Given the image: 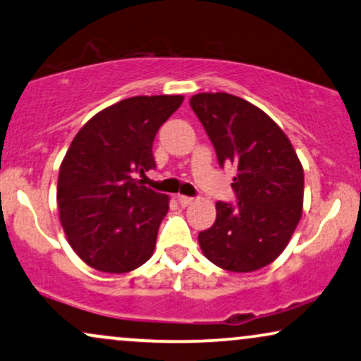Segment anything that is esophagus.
<instances>
[{"mask_svg": "<svg viewBox=\"0 0 361 361\" xmlns=\"http://www.w3.org/2000/svg\"><path fill=\"white\" fill-rule=\"evenodd\" d=\"M193 200H195V198L186 197V195H180V197H178V202H180L181 207H188L190 203H193Z\"/></svg>", "mask_w": 361, "mask_h": 361, "instance_id": "1", "label": "esophagus"}]
</instances>
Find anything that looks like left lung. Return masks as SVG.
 <instances>
[{
  "label": "left lung",
  "instance_id": "8db88e82",
  "mask_svg": "<svg viewBox=\"0 0 361 361\" xmlns=\"http://www.w3.org/2000/svg\"><path fill=\"white\" fill-rule=\"evenodd\" d=\"M190 106L215 147L233 164L237 203L216 202V220L198 233L205 257L232 272L266 267L289 244L302 215L305 171L293 145L266 112L227 92L197 94Z\"/></svg>",
  "mask_w": 361,
  "mask_h": 361
}]
</instances>
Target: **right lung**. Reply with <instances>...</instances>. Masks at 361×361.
<instances>
[{
    "label": "right lung",
    "instance_id": "1",
    "mask_svg": "<svg viewBox=\"0 0 361 361\" xmlns=\"http://www.w3.org/2000/svg\"><path fill=\"white\" fill-rule=\"evenodd\" d=\"M183 95H137L87 121L59 173L56 203L67 240L87 266L123 274L153 255L168 195L136 180L156 168L158 129Z\"/></svg>",
    "mask_w": 361,
    "mask_h": 361
}]
</instances>
